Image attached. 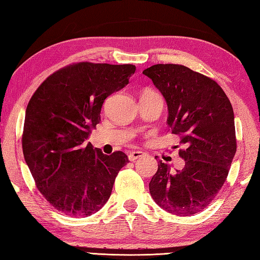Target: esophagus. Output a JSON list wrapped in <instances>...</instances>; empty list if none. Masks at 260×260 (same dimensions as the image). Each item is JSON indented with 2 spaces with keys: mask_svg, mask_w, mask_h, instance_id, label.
Here are the masks:
<instances>
[{
  "mask_svg": "<svg viewBox=\"0 0 260 260\" xmlns=\"http://www.w3.org/2000/svg\"><path fill=\"white\" fill-rule=\"evenodd\" d=\"M144 155V152L142 151H132L128 153V160L129 161H135L136 159H140Z\"/></svg>",
  "mask_w": 260,
  "mask_h": 260,
  "instance_id": "esophagus-1",
  "label": "esophagus"
}]
</instances>
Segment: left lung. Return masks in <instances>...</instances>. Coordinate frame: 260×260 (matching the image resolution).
I'll use <instances>...</instances> for the list:
<instances>
[{
  "label": "left lung",
  "instance_id": "left-lung-1",
  "mask_svg": "<svg viewBox=\"0 0 260 260\" xmlns=\"http://www.w3.org/2000/svg\"><path fill=\"white\" fill-rule=\"evenodd\" d=\"M164 95L167 123L180 136L185 167L171 172L160 161L149 184L150 194L165 211L189 216L214 200L228 177L237 151L235 114L214 80L184 65L156 64L143 71Z\"/></svg>",
  "mask_w": 260,
  "mask_h": 260
}]
</instances>
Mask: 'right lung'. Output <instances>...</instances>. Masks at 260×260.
Masks as SVG:
<instances>
[{"mask_svg":"<svg viewBox=\"0 0 260 260\" xmlns=\"http://www.w3.org/2000/svg\"><path fill=\"white\" fill-rule=\"evenodd\" d=\"M135 65L81 62L56 71L35 91L22 134L25 164L50 205L70 216H89L109 200L128 157L107 155L86 143L107 96L123 89Z\"/></svg>","mask_w":260,"mask_h":260,"instance_id":"right-lung-1","label":"right lung"}]
</instances>
